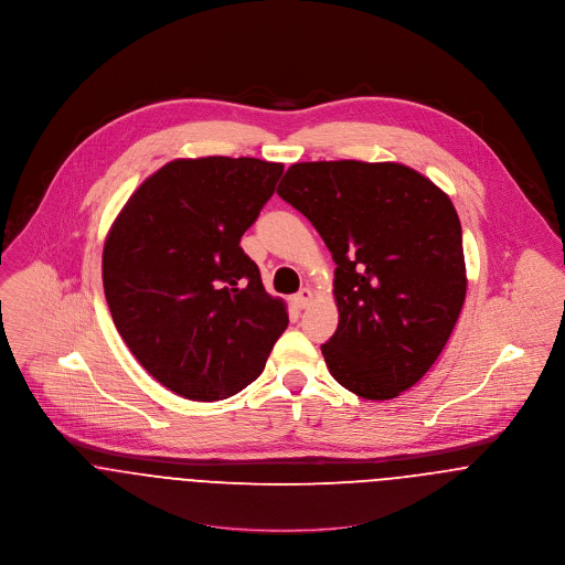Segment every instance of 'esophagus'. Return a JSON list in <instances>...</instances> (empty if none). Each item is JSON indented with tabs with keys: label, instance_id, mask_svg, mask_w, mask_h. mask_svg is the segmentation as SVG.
<instances>
[{
	"label": "esophagus",
	"instance_id": "obj_1",
	"mask_svg": "<svg viewBox=\"0 0 565 565\" xmlns=\"http://www.w3.org/2000/svg\"><path fill=\"white\" fill-rule=\"evenodd\" d=\"M311 300H313V291H311L309 287L300 289V291L294 296V302H296L300 309H307V307L311 305Z\"/></svg>",
	"mask_w": 565,
	"mask_h": 565
}]
</instances>
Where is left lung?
Segmentation results:
<instances>
[{"label":"left lung","mask_w":565,"mask_h":565,"mask_svg":"<svg viewBox=\"0 0 565 565\" xmlns=\"http://www.w3.org/2000/svg\"><path fill=\"white\" fill-rule=\"evenodd\" d=\"M278 195L337 263L339 326L322 345L332 379L392 401L437 361L466 302L461 222L450 198L401 162H296Z\"/></svg>","instance_id":"8db88e82"}]
</instances>
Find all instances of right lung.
<instances>
[{
  "mask_svg": "<svg viewBox=\"0 0 565 565\" xmlns=\"http://www.w3.org/2000/svg\"><path fill=\"white\" fill-rule=\"evenodd\" d=\"M282 169L247 157L175 159L108 231L102 280L113 322L146 372L186 401L242 392L289 323L239 245Z\"/></svg>",
  "mask_w": 565,
  "mask_h": 565,
  "instance_id": "obj_1",
  "label": "right lung"
}]
</instances>
